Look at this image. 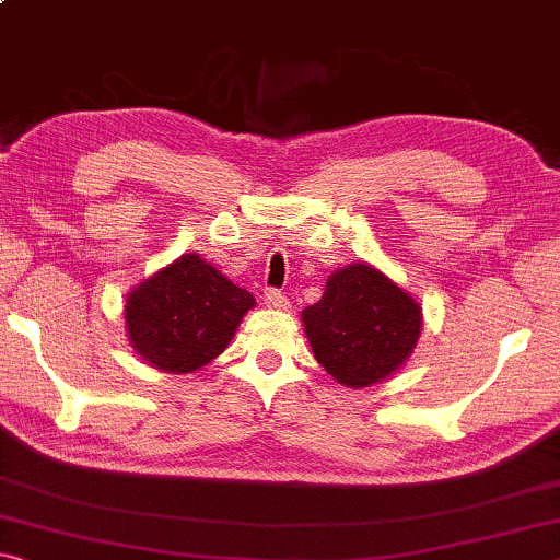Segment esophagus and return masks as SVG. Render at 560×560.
Returning a JSON list of instances; mask_svg holds the SVG:
<instances>
[{"label": "esophagus", "mask_w": 560, "mask_h": 560, "mask_svg": "<svg viewBox=\"0 0 560 560\" xmlns=\"http://www.w3.org/2000/svg\"><path fill=\"white\" fill-rule=\"evenodd\" d=\"M264 303H267L269 308H277V311H287L289 308V299L283 296L279 289H267V291H264Z\"/></svg>", "instance_id": "obj_1"}]
</instances>
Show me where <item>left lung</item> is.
I'll use <instances>...</instances> for the list:
<instances>
[{"label": "left lung", "instance_id": "left-lung-1", "mask_svg": "<svg viewBox=\"0 0 560 560\" xmlns=\"http://www.w3.org/2000/svg\"><path fill=\"white\" fill-rule=\"evenodd\" d=\"M301 316L316 360L348 387H368L395 373L422 328V311L410 293L368 264L336 271L320 301Z\"/></svg>", "mask_w": 560, "mask_h": 560}]
</instances>
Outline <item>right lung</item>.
<instances>
[{
  "mask_svg": "<svg viewBox=\"0 0 560 560\" xmlns=\"http://www.w3.org/2000/svg\"><path fill=\"white\" fill-rule=\"evenodd\" d=\"M236 287L197 254H185L130 291L126 326L132 348L167 373H192L230 346L236 326L254 306Z\"/></svg>",
  "mask_w": 560,
  "mask_h": 560,
  "instance_id": "obj_1",
  "label": "right lung"
}]
</instances>
